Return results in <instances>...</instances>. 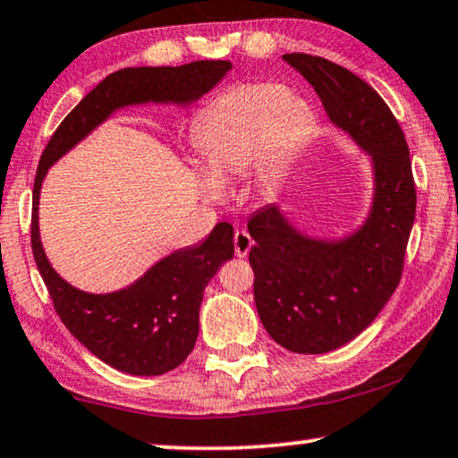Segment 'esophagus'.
Segmentation results:
<instances>
[{
	"mask_svg": "<svg viewBox=\"0 0 458 458\" xmlns=\"http://www.w3.org/2000/svg\"><path fill=\"white\" fill-rule=\"evenodd\" d=\"M250 247H252V238L249 236V232L238 230L236 234H234V252H236V257H247Z\"/></svg>",
	"mask_w": 458,
	"mask_h": 458,
	"instance_id": "obj_1",
	"label": "esophagus"
}]
</instances>
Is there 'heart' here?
Returning a JSON list of instances; mask_svg holds the SVG:
<instances>
[{
    "label": "heart",
    "mask_w": 458,
    "mask_h": 458,
    "mask_svg": "<svg viewBox=\"0 0 458 458\" xmlns=\"http://www.w3.org/2000/svg\"><path fill=\"white\" fill-rule=\"evenodd\" d=\"M315 111L276 81H250L224 90L197 117L191 141L199 154L197 187L220 199L236 176L250 168L252 187L273 193L288 179L309 138Z\"/></svg>",
    "instance_id": "obj_1"
}]
</instances>
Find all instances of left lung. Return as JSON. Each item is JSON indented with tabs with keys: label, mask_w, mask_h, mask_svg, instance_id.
<instances>
[{
	"label": "left lung",
	"mask_w": 458,
	"mask_h": 458,
	"mask_svg": "<svg viewBox=\"0 0 458 458\" xmlns=\"http://www.w3.org/2000/svg\"><path fill=\"white\" fill-rule=\"evenodd\" d=\"M325 113L370 158L372 197L356 228L315 236L277 203L249 220L255 304L271 339L296 353H325L358 337L397 288L415 220L405 135L378 92L323 57L288 53Z\"/></svg>",
	"instance_id": "left-lung-1"
}]
</instances>
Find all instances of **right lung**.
Returning <instances> with one entry per match:
<instances>
[{
  "label": "right lung",
  "instance_id": "right-lung-1",
  "mask_svg": "<svg viewBox=\"0 0 458 458\" xmlns=\"http://www.w3.org/2000/svg\"><path fill=\"white\" fill-rule=\"evenodd\" d=\"M230 61L181 67H125L106 76L61 121L40 156L32 191V255L55 310L88 352L133 377H158L181 366L199 335L203 290L234 255V228L222 222L208 238L173 250L125 288L92 294L65 282L40 241L38 201L55 162L86 140L113 113L140 105L187 108L217 86Z\"/></svg>",
  "mask_w": 458,
  "mask_h": 458
}]
</instances>
